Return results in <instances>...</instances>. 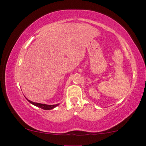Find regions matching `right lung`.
Listing matches in <instances>:
<instances>
[{"label": "right lung", "mask_w": 146, "mask_h": 146, "mask_svg": "<svg viewBox=\"0 0 146 146\" xmlns=\"http://www.w3.org/2000/svg\"><path fill=\"white\" fill-rule=\"evenodd\" d=\"M28 100V99H27ZM29 102L35 106H37V107L40 108L41 109H43L44 110H52V109L55 108V107H56L58 105V104H55V105H47V104H40V103H36V102H32V101H30L28 100Z\"/></svg>", "instance_id": "1"}]
</instances>
